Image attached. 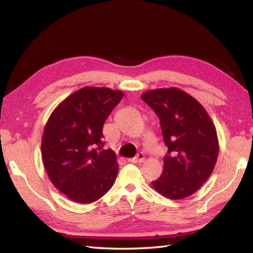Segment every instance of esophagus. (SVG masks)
<instances>
[{
    "mask_svg": "<svg viewBox=\"0 0 253 253\" xmlns=\"http://www.w3.org/2000/svg\"><path fill=\"white\" fill-rule=\"evenodd\" d=\"M144 160H146V155H144L142 152H140L137 154V157H135L131 160V162L132 163H142V162H144Z\"/></svg>",
    "mask_w": 253,
    "mask_h": 253,
    "instance_id": "34e87169",
    "label": "esophagus"
}]
</instances>
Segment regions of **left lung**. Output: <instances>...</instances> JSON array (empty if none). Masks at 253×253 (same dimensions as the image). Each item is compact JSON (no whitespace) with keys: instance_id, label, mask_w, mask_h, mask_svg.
I'll return each instance as SVG.
<instances>
[{"instance_id":"obj_1","label":"left lung","mask_w":253,"mask_h":253,"mask_svg":"<svg viewBox=\"0 0 253 253\" xmlns=\"http://www.w3.org/2000/svg\"><path fill=\"white\" fill-rule=\"evenodd\" d=\"M141 99L159 116L169 148L163 173L152 181L153 188L174 200L191 196L209 179L217 161L218 139L211 117L178 88L150 90Z\"/></svg>"}]
</instances>
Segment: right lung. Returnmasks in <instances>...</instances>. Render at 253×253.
Listing matches in <instances>:
<instances>
[{"instance_id": "right-lung-1", "label": "right lung", "mask_w": 253, "mask_h": 253, "mask_svg": "<svg viewBox=\"0 0 253 253\" xmlns=\"http://www.w3.org/2000/svg\"><path fill=\"white\" fill-rule=\"evenodd\" d=\"M124 93L84 87L62 101L47 120L41 141L44 169L52 184L78 203L99 200L118 173L116 154L103 150V125Z\"/></svg>"}]
</instances>
